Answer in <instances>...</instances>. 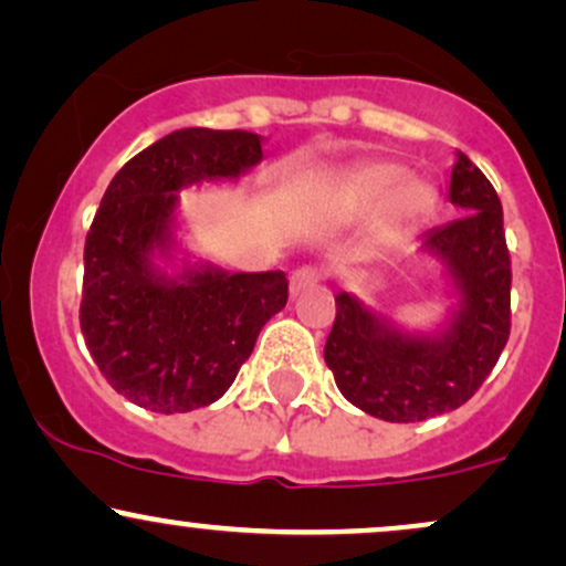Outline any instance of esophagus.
<instances>
[{
	"mask_svg": "<svg viewBox=\"0 0 566 566\" xmlns=\"http://www.w3.org/2000/svg\"><path fill=\"white\" fill-rule=\"evenodd\" d=\"M318 279H322V274H318L316 269H308V265H303V269L292 271V276H290V295L295 297V295H301V292H305V290L316 287Z\"/></svg>",
	"mask_w": 566,
	"mask_h": 566,
	"instance_id": "obj_1",
	"label": "esophagus"
}]
</instances>
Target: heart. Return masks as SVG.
Here are the masks:
<instances>
[{
  "instance_id": "b5f03b06",
  "label": "heart",
  "mask_w": 566,
  "mask_h": 566,
  "mask_svg": "<svg viewBox=\"0 0 566 566\" xmlns=\"http://www.w3.org/2000/svg\"><path fill=\"white\" fill-rule=\"evenodd\" d=\"M335 202L343 213H360L374 206L371 240L385 242L395 231L411 227L430 213L434 189L421 176H403L398 163L374 160L339 179Z\"/></svg>"
}]
</instances>
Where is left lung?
<instances>
[{
    "label": "left lung",
    "mask_w": 566,
    "mask_h": 566,
    "mask_svg": "<svg viewBox=\"0 0 566 566\" xmlns=\"http://www.w3.org/2000/svg\"><path fill=\"white\" fill-rule=\"evenodd\" d=\"M448 200L461 216L419 240V253L440 265L442 287L453 301L440 322L411 329L356 292L335 297L326 366L353 406L395 424L464 406L493 371L512 326V261L501 200L464 153H455Z\"/></svg>",
    "instance_id": "8db88e82"
}]
</instances>
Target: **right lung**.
Wrapping results in <instances>:
<instances>
[{"instance_id": "obj_1", "label": "right lung", "mask_w": 566, "mask_h": 566, "mask_svg": "<svg viewBox=\"0 0 566 566\" xmlns=\"http://www.w3.org/2000/svg\"><path fill=\"white\" fill-rule=\"evenodd\" d=\"M261 160L253 132L179 128L134 155L102 197L84 248L81 332L134 406L187 413L216 403L287 305L282 271L231 274L181 240L184 189L237 184Z\"/></svg>"}]
</instances>
